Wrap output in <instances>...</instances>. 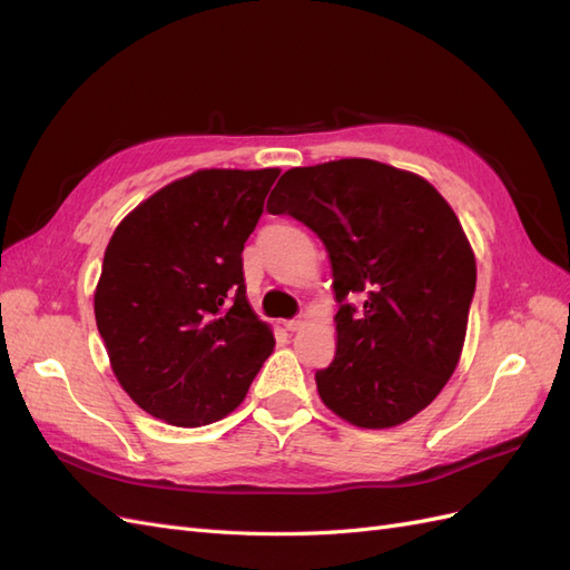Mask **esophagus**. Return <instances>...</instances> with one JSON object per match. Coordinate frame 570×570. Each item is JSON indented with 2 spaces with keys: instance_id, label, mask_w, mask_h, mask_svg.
<instances>
[{
  "instance_id": "1",
  "label": "esophagus",
  "mask_w": 570,
  "mask_h": 570,
  "mask_svg": "<svg viewBox=\"0 0 570 570\" xmlns=\"http://www.w3.org/2000/svg\"><path fill=\"white\" fill-rule=\"evenodd\" d=\"M304 325H306V323H304L302 318H292V321H285V327H287L289 333H297V331H302Z\"/></svg>"
}]
</instances>
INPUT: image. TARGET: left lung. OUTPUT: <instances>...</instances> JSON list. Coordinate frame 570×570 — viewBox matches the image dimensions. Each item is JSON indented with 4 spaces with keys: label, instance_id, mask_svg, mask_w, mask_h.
I'll return each instance as SVG.
<instances>
[{
    "label": "left lung",
    "instance_id": "left-lung-1",
    "mask_svg": "<svg viewBox=\"0 0 570 570\" xmlns=\"http://www.w3.org/2000/svg\"><path fill=\"white\" fill-rule=\"evenodd\" d=\"M266 209L302 220L331 258L340 312L335 358L316 373L323 404L366 430L416 416L459 364L475 292L452 206L411 170L340 159L285 170Z\"/></svg>",
    "mask_w": 570,
    "mask_h": 570
}]
</instances>
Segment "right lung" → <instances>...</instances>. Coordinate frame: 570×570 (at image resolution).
Masks as SVG:
<instances>
[{"label":"right lung","mask_w":570,"mask_h":570,"mask_svg":"<svg viewBox=\"0 0 570 570\" xmlns=\"http://www.w3.org/2000/svg\"><path fill=\"white\" fill-rule=\"evenodd\" d=\"M278 168H204L118 223L95 289L116 381L154 419H226L273 352L245 295L243 249Z\"/></svg>","instance_id":"1"}]
</instances>
